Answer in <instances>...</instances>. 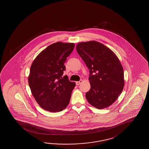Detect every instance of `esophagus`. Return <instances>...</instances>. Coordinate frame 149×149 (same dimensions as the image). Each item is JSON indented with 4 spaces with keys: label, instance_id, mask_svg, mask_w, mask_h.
I'll return each instance as SVG.
<instances>
[{
    "label": "esophagus",
    "instance_id": "esophagus-1",
    "mask_svg": "<svg viewBox=\"0 0 149 149\" xmlns=\"http://www.w3.org/2000/svg\"><path fill=\"white\" fill-rule=\"evenodd\" d=\"M82 81H82V80H80L79 81H76V84L77 85H79L81 83Z\"/></svg>",
    "mask_w": 149,
    "mask_h": 149
}]
</instances>
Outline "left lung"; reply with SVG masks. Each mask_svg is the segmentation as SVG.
I'll return each mask as SVG.
<instances>
[{
    "label": "left lung",
    "mask_w": 149,
    "mask_h": 149,
    "mask_svg": "<svg viewBox=\"0 0 149 149\" xmlns=\"http://www.w3.org/2000/svg\"><path fill=\"white\" fill-rule=\"evenodd\" d=\"M76 50L90 70V90L87 101L98 109L115 102L124 86L123 68L118 57L110 48L96 41L79 42Z\"/></svg>",
    "instance_id": "obj_1"
}]
</instances>
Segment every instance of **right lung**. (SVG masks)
<instances>
[{"mask_svg":"<svg viewBox=\"0 0 149 149\" xmlns=\"http://www.w3.org/2000/svg\"><path fill=\"white\" fill-rule=\"evenodd\" d=\"M74 46V43H54L41 52L31 64L28 84L32 95L44 110L58 112L70 103L75 83L63 74L65 62Z\"/></svg>","mask_w":149,"mask_h":149,"instance_id":"right-lung-1","label":"right lung"}]
</instances>
